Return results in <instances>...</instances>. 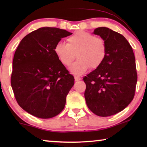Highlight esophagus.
<instances>
[{
    "instance_id": "esophagus-1",
    "label": "esophagus",
    "mask_w": 147,
    "mask_h": 147,
    "mask_svg": "<svg viewBox=\"0 0 147 147\" xmlns=\"http://www.w3.org/2000/svg\"><path fill=\"white\" fill-rule=\"evenodd\" d=\"M74 79H75L76 82H78V81H80V80H82L81 78H79V77H77V76H75V77H74Z\"/></svg>"
}]
</instances>
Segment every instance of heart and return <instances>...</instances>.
Returning <instances> with one entry per match:
<instances>
[{
  "mask_svg": "<svg viewBox=\"0 0 147 147\" xmlns=\"http://www.w3.org/2000/svg\"><path fill=\"white\" fill-rule=\"evenodd\" d=\"M67 43L59 42L54 48L58 59L65 66L71 65L76 56L78 60L69 67V71L76 76L84 74L89 69H96L101 65L106 54L104 41L92 34L80 31L70 36Z\"/></svg>",
  "mask_w": 147,
  "mask_h": 147,
  "instance_id": "b5f03b06",
  "label": "heart"
}]
</instances>
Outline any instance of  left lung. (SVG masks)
Segmentation results:
<instances>
[{"instance_id":"1","label":"left lung","mask_w":147,"mask_h":147,"mask_svg":"<svg viewBox=\"0 0 147 147\" xmlns=\"http://www.w3.org/2000/svg\"><path fill=\"white\" fill-rule=\"evenodd\" d=\"M93 34L105 42L106 54L101 65L84 78V96L93 113L106 117L121 112L133 99L137 82L135 57L121 34L103 27Z\"/></svg>"}]
</instances>
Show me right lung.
I'll return each instance as SVG.
<instances>
[{
  "label": "right lung",
  "instance_id": "right-lung-1",
  "mask_svg": "<svg viewBox=\"0 0 147 147\" xmlns=\"http://www.w3.org/2000/svg\"><path fill=\"white\" fill-rule=\"evenodd\" d=\"M71 34L55 27L39 28L26 35L16 50L11 86L17 103L31 115L53 118L65 107L74 78L58 59L54 48Z\"/></svg>",
  "mask_w": 147,
  "mask_h": 147
}]
</instances>
